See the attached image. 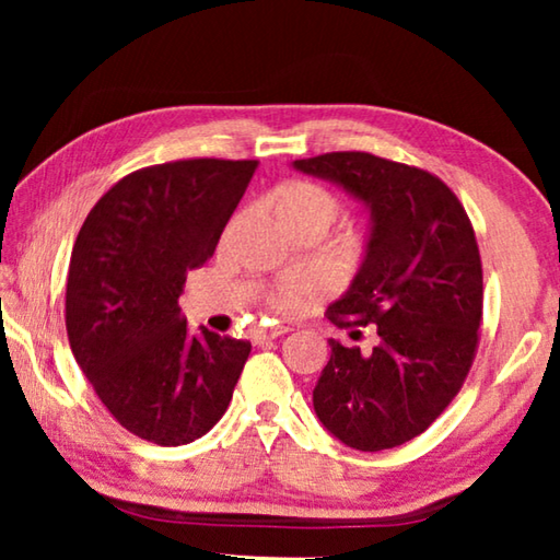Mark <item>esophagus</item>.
<instances>
[{
	"label": "esophagus",
	"mask_w": 560,
	"mask_h": 560,
	"mask_svg": "<svg viewBox=\"0 0 560 560\" xmlns=\"http://www.w3.org/2000/svg\"><path fill=\"white\" fill-rule=\"evenodd\" d=\"M289 326H271V328H264V330H259L257 334V343H269V340H273V338H279V336H283V334H289Z\"/></svg>",
	"instance_id": "esophagus-1"
}]
</instances>
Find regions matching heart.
Masks as SVG:
<instances>
[{
    "mask_svg": "<svg viewBox=\"0 0 560 560\" xmlns=\"http://www.w3.org/2000/svg\"><path fill=\"white\" fill-rule=\"evenodd\" d=\"M267 202L273 217L291 236L301 232L326 234L328 226L338 220L340 200L320 183L311 179H289L273 187ZM320 291V283L311 277H289L271 291L269 303L279 314H299L306 303Z\"/></svg>",
    "mask_w": 560,
    "mask_h": 560,
    "instance_id": "b5f03b06",
    "label": "heart"
}]
</instances>
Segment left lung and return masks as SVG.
I'll use <instances>...</instances> for the list:
<instances>
[{"instance_id": "1", "label": "left lung", "mask_w": 560, "mask_h": 560, "mask_svg": "<svg viewBox=\"0 0 560 560\" xmlns=\"http://www.w3.org/2000/svg\"><path fill=\"white\" fill-rule=\"evenodd\" d=\"M371 207L365 259L326 316L338 328L375 326L371 353L330 338L314 387L324 428L360 452L422 434L457 397L479 348L485 281L474 226L438 175L371 153L293 160Z\"/></svg>"}]
</instances>
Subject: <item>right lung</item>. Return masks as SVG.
Listing matches in <instances>:
<instances>
[{
  "mask_svg": "<svg viewBox=\"0 0 560 560\" xmlns=\"http://www.w3.org/2000/svg\"><path fill=\"white\" fill-rule=\"evenodd\" d=\"M257 160L140 167L93 205L66 281V334L108 412L160 447L195 442L230 407L249 340L192 336L187 271L212 257Z\"/></svg>",
  "mask_w": 560,
  "mask_h": 560,
  "instance_id": "add662e5",
  "label": "right lung"
}]
</instances>
